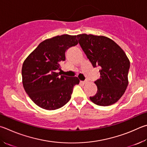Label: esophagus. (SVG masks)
Wrapping results in <instances>:
<instances>
[{"instance_id": "esophagus-1", "label": "esophagus", "mask_w": 147, "mask_h": 147, "mask_svg": "<svg viewBox=\"0 0 147 147\" xmlns=\"http://www.w3.org/2000/svg\"><path fill=\"white\" fill-rule=\"evenodd\" d=\"M81 83H82L83 84H87V81H82Z\"/></svg>"}]
</instances>
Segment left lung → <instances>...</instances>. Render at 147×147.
<instances>
[{
	"mask_svg": "<svg viewBox=\"0 0 147 147\" xmlns=\"http://www.w3.org/2000/svg\"><path fill=\"white\" fill-rule=\"evenodd\" d=\"M77 38L92 66L100 67V77L94 82L97 92L90 96V100L100 106L115 103L124 94L129 84V58L123 50L108 37L80 34Z\"/></svg>",
	"mask_w": 147,
	"mask_h": 147,
	"instance_id": "8db88e82",
	"label": "left lung"
}]
</instances>
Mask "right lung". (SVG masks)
Listing matches in <instances>:
<instances>
[{
  "label": "right lung",
  "instance_id": "right-lung-1",
  "mask_svg": "<svg viewBox=\"0 0 147 147\" xmlns=\"http://www.w3.org/2000/svg\"><path fill=\"white\" fill-rule=\"evenodd\" d=\"M76 35L62 34L42 42L26 58L22 68V84L31 100L46 110L62 107L71 98L77 77L61 75L60 63L69 48L78 44Z\"/></svg>",
  "mask_w": 147,
  "mask_h": 147
}]
</instances>
